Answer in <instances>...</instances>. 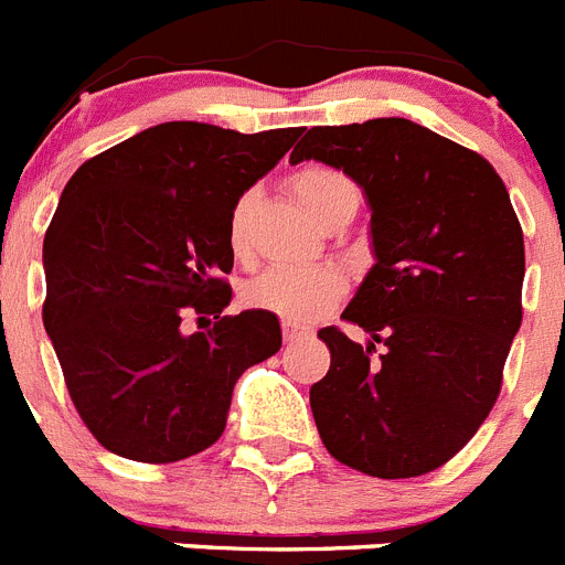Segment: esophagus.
Instances as JSON below:
<instances>
[{"mask_svg":"<svg viewBox=\"0 0 565 565\" xmlns=\"http://www.w3.org/2000/svg\"><path fill=\"white\" fill-rule=\"evenodd\" d=\"M302 328L294 326V322H282V337H286V342H297L299 337H302Z\"/></svg>","mask_w":565,"mask_h":565,"instance_id":"obj_1","label":"esophagus"}]
</instances>
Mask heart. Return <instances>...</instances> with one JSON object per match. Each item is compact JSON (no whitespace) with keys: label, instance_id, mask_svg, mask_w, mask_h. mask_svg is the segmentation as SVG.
I'll return each mask as SVG.
<instances>
[{"label":"heart","instance_id":"obj_1","mask_svg":"<svg viewBox=\"0 0 565 565\" xmlns=\"http://www.w3.org/2000/svg\"><path fill=\"white\" fill-rule=\"evenodd\" d=\"M291 189L297 201L308 209L313 221H326L339 209L356 212L359 192L348 174L331 167H302L294 172ZM254 194H243L228 214V248L237 257L248 252V228H252ZM344 294V277L331 266L313 268H268L252 279L243 291L248 306L271 311L288 322H311L322 317Z\"/></svg>","mask_w":565,"mask_h":565}]
</instances>
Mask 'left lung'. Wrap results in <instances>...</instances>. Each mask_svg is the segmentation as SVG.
<instances>
[{
    "instance_id": "8db88e82",
    "label": "left lung",
    "mask_w": 565,
    "mask_h": 565,
    "mask_svg": "<svg viewBox=\"0 0 565 565\" xmlns=\"http://www.w3.org/2000/svg\"><path fill=\"white\" fill-rule=\"evenodd\" d=\"M299 161L362 189L376 259L342 313L367 344L319 331L331 351L311 384L319 438L364 476H424L476 436L501 393L523 317L515 209L481 154L407 118L313 127L294 147Z\"/></svg>"
}]
</instances>
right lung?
Masks as SVG:
<instances>
[{
  "label": "right lung",
  "mask_w": 565,
  "mask_h": 565,
  "mask_svg": "<svg viewBox=\"0 0 565 565\" xmlns=\"http://www.w3.org/2000/svg\"><path fill=\"white\" fill-rule=\"evenodd\" d=\"M299 132L167 121L89 158L64 186L44 234V331L78 416L115 456L172 463L212 447L234 382L279 351L277 313L221 317L232 302L221 277L234 266L232 206ZM186 310L218 322L186 334Z\"/></svg>",
  "instance_id": "right-lung-1"
}]
</instances>
